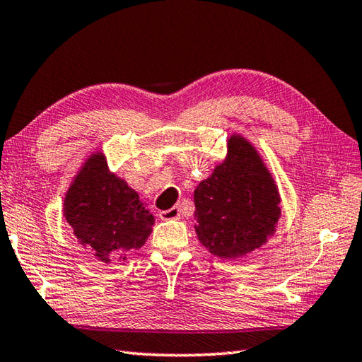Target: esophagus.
Segmentation results:
<instances>
[{"mask_svg": "<svg viewBox=\"0 0 362 362\" xmlns=\"http://www.w3.org/2000/svg\"><path fill=\"white\" fill-rule=\"evenodd\" d=\"M160 218L163 221H171V219H180V209L179 206H173L169 210L160 211Z\"/></svg>", "mask_w": 362, "mask_h": 362, "instance_id": "obj_1", "label": "esophagus"}]
</instances>
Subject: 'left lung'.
<instances>
[{
	"mask_svg": "<svg viewBox=\"0 0 362 362\" xmlns=\"http://www.w3.org/2000/svg\"><path fill=\"white\" fill-rule=\"evenodd\" d=\"M196 235L222 259H238L266 244L281 218L279 187L258 149L232 134L227 156L194 189Z\"/></svg>",
	"mask_w": 362,
	"mask_h": 362,
	"instance_id": "1",
	"label": "left lung"
}]
</instances>
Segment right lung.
I'll use <instances>...</instances> for the list:
<instances>
[{
  "mask_svg": "<svg viewBox=\"0 0 362 362\" xmlns=\"http://www.w3.org/2000/svg\"><path fill=\"white\" fill-rule=\"evenodd\" d=\"M64 218L98 261H124L152 232L153 218L134 188L112 173L103 151L91 152L64 199Z\"/></svg>",
  "mask_w": 362,
  "mask_h": 362,
  "instance_id": "1",
  "label": "right lung"
}]
</instances>
